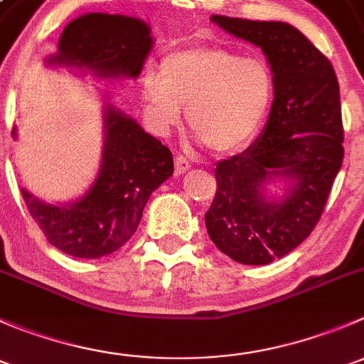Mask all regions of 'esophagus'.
Returning a JSON list of instances; mask_svg holds the SVG:
<instances>
[{
  "instance_id": "34e87169",
  "label": "esophagus",
  "mask_w": 364,
  "mask_h": 364,
  "mask_svg": "<svg viewBox=\"0 0 364 364\" xmlns=\"http://www.w3.org/2000/svg\"><path fill=\"white\" fill-rule=\"evenodd\" d=\"M174 161H176V174H178V176L185 174V172L190 171V167H192V165H190V161L186 160L183 155L176 156Z\"/></svg>"
}]
</instances>
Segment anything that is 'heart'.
I'll return each instance as SVG.
<instances>
[{"label": "heart", "instance_id": "b5f03b06", "mask_svg": "<svg viewBox=\"0 0 364 364\" xmlns=\"http://www.w3.org/2000/svg\"><path fill=\"white\" fill-rule=\"evenodd\" d=\"M271 68L225 47L168 53L160 77L146 79V100L160 128L178 123L186 104L188 127L213 151L230 153L250 142L273 102Z\"/></svg>", "mask_w": 364, "mask_h": 364}]
</instances>
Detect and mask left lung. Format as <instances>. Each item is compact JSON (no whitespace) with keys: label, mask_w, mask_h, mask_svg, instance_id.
I'll return each instance as SVG.
<instances>
[{"label":"left lung","mask_w":364,"mask_h":364,"mask_svg":"<svg viewBox=\"0 0 364 364\" xmlns=\"http://www.w3.org/2000/svg\"><path fill=\"white\" fill-rule=\"evenodd\" d=\"M260 47L274 80L269 117L248 149L216 164L205 229L236 262L264 266L303 243L321 218L343 160L338 79L328 58L287 23L213 16ZM284 183L277 198L267 186Z\"/></svg>","instance_id":"1"}]
</instances>
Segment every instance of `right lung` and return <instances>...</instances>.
Returning a JSON list of instances; mask_svg holds the SVG:
<instances>
[{
	"label": "right lung",
	"instance_id": "1",
	"mask_svg": "<svg viewBox=\"0 0 364 364\" xmlns=\"http://www.w3.org/2000/svg\"><path fill=\"white\" fill-rule=\"evenodd\" d=\"M153 49L149 26L111 14H84L63 29L49 67H63L98 79H137ZM105 102L109 100L104 95ZM12 137L17 139L14 127ZM174 172L167 146L112 104H104V149L93 185L72 203H46L23 188L47 241L79 259L119 250L137 230L151 193Z\"/></svg>",
	"mask_w": 364,
	"mask_h": 364
}]
</instances>
